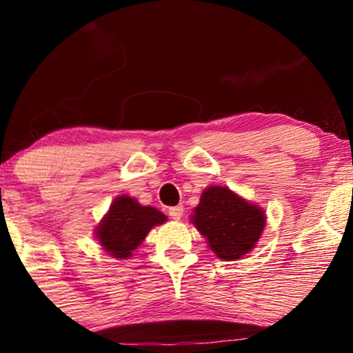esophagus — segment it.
Segmentation results:
<instances>
[{
    "label": "esophagus",
    "instance_id": "obj_1",
    "mask_svg": "<svg viewBox=\"0 0 353 353\" xmlns=\"http://www.w3.org/2000/svg\"><path fill=\"white\" fill-rule=\"evenodd\" d=\"M183 212H185L183 205H175V207H170V209H168V215H170V219H173V220H180L183 216Z\"/></svg>",
    "mask_w": 353,
    "mask_h": 353
}]
</instances>
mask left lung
I'll return each instance as SVG.
<instances>
[{
    "label": "left lung",
    "instance_id": "8db88e82",
    "mask_svg": "<svg viewBox=\"0 0 353 353\" xmlns=\"http://www.w3.org/2000/svg\"><path fill=\"white\" fill-rule=\"evenodd\" d=\"M265 210L225 186L202 192L191 221L205 236L209 248L221 260H238L250 252L265 228Z\"/></svg>",
    "mask_w": 353,
    "mask_h": 353
}]
</instances>
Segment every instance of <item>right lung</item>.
<instances>
[{
	"label": "right lung",
	"mask_w": 353,
	"mask_h": 353,
	"mask_svg": "<svg viewBox=\"0 0 353 353\" xmlns=\"http://www.w3.org/2000/svg\"><path fill=\"white\" fill-rule=\"evenodd\" d=\"M167 216L161 210L141 205L130 196L115 197L108 214L96 226L94 236L114 259H128L143 243L149 231L162 225Z\"/></svg>",
	"instance_id": "add662e5"
}]
</instances>
